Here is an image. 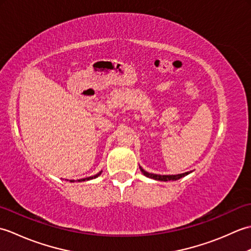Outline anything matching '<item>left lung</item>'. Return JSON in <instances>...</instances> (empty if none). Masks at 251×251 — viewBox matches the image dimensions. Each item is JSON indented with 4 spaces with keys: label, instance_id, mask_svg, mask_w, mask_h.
Masks as SVG:
<instances>
[{
    "label": "left lung",
    "instance_id": "left-lung-1",
    "mask_svg": "<svg viewBox=\"0 0 251 251\" xmlns=\"http://www.w3.org/2000/svg\"><path fill=\"white\" fill-rule=\"evenodd\" d=\"M140 170L142 172V174L146 176V177L148 178H151V179H154V180H159V181H170V180H178L180 178L184 177V176L189 175L191 172H186L184 174H179V175H155V174H150L146 172L145 169H142L140 167Z\"/></svg>",
    "mask_w": 251,
    "mask_h": 251
}]
</instances>
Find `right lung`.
<instances>
[{
    "instance_id": "1",
    "label": "right lung",
    "mask_w": 251,
    "mask_h": 251,
    "mask_svg": "<svg viewBox=\"0 0 251 251\" xmlns=\"http://www.w3.org/2000/svg\"><path fill=\"white\" fill-rule=\"evenodd\" d=\"M101 173H102V170H101V172H99L97 175H95V176H92V177H87V178H84V179H79V180H77L78 182H81V181H87V180H92V179H95V178H97L98 176H100L101 175ZM71 182H74V180H70Z\"/></svg>"
}]
</instances>
